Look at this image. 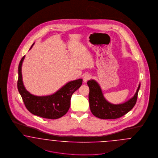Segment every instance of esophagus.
I'll use <instances>...</instances> for the list:
<instances>
[{"instance_id":"esophagus-1","label":"esophagus","mask_w":158,"mask_h":158,"mask_svg":"<svg viewBox=\"0 0 158 158\" xmlns=\"http://www.w3.org/2000/svg\"><path fill=\"white\" fill-rule=\"evenodd\" d=\"M91 78V76L90 75H85L83 77V80L84 82H86L88 80L90 79Z\"/></svg>"}]
</instances>
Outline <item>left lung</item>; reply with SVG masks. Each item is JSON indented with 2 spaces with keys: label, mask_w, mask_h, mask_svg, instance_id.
<instances>
[{
  "label": "left lung",
  "mask_w": 158,
  "mask_h": 158,
  "mask_svg": "<svg viewBox=\"0 0 158 158\" xmlns=\"http://www.w3.org/2000/svg\"><path fill=\"white\" fill-rule=\"evenodd\" d=\"M87 83L89 88L90 111L94 115L101 119H116L128 113L135 105L140 87V83L135 95L127 102L120 104H113L105 99L100 86L95 80L91 79Z\"/></svg>",
  "instance_id": "8db88e82"
}]
</instances>
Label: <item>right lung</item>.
I'll use <instances>...</instances> for the list:
<instances>
[{
    "mask_svg": "<svg viewBox=\"0 0 158 158\" xmlns=\"http://www.w3.org/2000/svg\"><path fill=\"white\" fill-rule=\"evenodd\" d=\"M34 44L31 45L30 49ZM24 58L25 56L19 64L17 86L27 109L32 114L44 118L57 119L63 117L68 112L72 95L82 85V79L67 83L52 95L35 96L27 90L23 83L21 69Z\"/></svg>",
    "mask_w": 158,
    "mask_h": 158,
    "instance_id": "obj_1",
    "label": "right lung"
}]
</instances>
